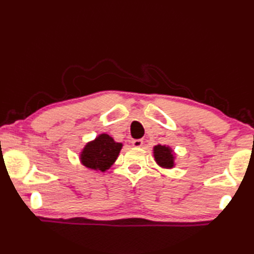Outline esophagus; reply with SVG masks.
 <instances>
[{
    "label": "esophagus",
    "instance_id": "1",
    "mask_svg": "<svg viewBox=\"0 0 254 254\" xmlns=\"http://www.w3.org/2000/svg\"><path fill=\"white\" fill-rule=\"evenodd\" d=\"M143 142V139H134V141H132V145L134 147H142Z\"/></svg>",
    "mask_w": 254,
    "mask_h": 254
}]
</instances>
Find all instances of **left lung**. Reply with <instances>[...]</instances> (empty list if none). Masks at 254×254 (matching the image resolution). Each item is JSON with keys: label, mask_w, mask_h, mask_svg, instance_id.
I'll return each instance as SVG.
<instances>
[{"label": "left lung", "mask_w": 254, "mask_h": 254, "mask_svg": "<svg viewBox=\"0 0 254 254\" xmlns=\"http://www.w3.org/2000/svg\"><path fill=\"white\" fill-rule=\"evenodd\" d=\"M155 161L163 168H174L175 154L172 149L166 145H156L154 146Z\"/></svg>", "instance_id": "left-lung-1"}]
</instances>
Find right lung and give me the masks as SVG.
Returning <instances> with one entry per match:
<instances>
[{
  "label": "right lung",
  "instance_id": "1",
  "mask_svg": "<svg viewBox=\"0 0 254 254\" xmlns=\"http://www.w3.org/2000/svg\"><path fill=\"white\" fill-rule=\"evenodd\" d=\"M122 146V143L115 142L108 134H100L85 145L80 153V163L89 169L105 172L117 160Z\"/></svg>",
  "mask_w": 254,
  "mask_h": 254
}]
</instances>
